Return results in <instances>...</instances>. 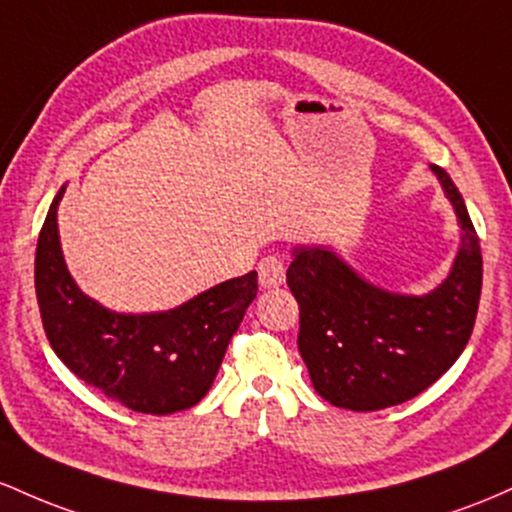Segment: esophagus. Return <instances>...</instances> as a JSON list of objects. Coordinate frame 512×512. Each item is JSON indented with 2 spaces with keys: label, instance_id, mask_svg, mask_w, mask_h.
<instances>
[{
  "label": "esophagus",
  "instance_id": "1",
  "mask_svg": "<svg viewBox=\"0 0 512 512\" xmlns=\"http://www.w3.org/2000/svg\"><path fill=\"white\" fill-rule=\"evenodd\" d=\"M258 283H261V287H266V290L283 285L285 283L283 258L275 254L261 258V263H258Z\"/></svg>",
  "mask_w": 512,
  "mask_h": 512
}]
</instances>
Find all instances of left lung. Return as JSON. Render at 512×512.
<instances>
[{
	"label": "left lung",
	"mask_w": 512,
	"mask_h": 512,
	"mask_svg": "<svg viewBox=\"0 0 512 512\" xmlns=\"http://www.w3.org/2000/svg\"><path fill=\"white\" fill-rule=\"evenodd\" d=\"M459 225L450 273L426 295L370 283L331 246H295L287 285L300 304L297 346L321 399L338 409L404 404L445 375L472 336L481 246L450 174L430 164Z\"/></svg>",
	"instance_id": "left-lung-1"
}]
</instances>
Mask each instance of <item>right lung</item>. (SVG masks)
I'll return each mask as SVG.
<instances>
[{
	"label": "right lung",
	"mask_w": 512,
	"mask_h": 512,
	"mask_svg": "<svg viewBox=\"0 0 512 512\" xmlns=\"http://www.w3.org/2000/svg\"><path fill=\"white\" fill-rule=\"evenodd\" d=\"M62 186L40 229L36 295L50 346L79 380L137 413L191 409L210 392L229 338L258 290L256 271L166 312L125 314L84 295L67 271L57 229Z\"/></svg>",
	"instance_id": "1"
}]
</instances>
